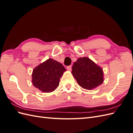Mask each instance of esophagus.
Segmentation results:
<instances>
[{
    "instance_id": "obj_1",
    "label": "esophagus",
    "mask_w": 133,
    "mask_h": 133,
    "mask_svg": "<svg viewBox=\"0 0 133 133\" xmlns=\"http://www.w3.org/2000/svg\"><path fill=\"white\" fill-rule=\"evenodd\" d=\"M71 68H72V66H71V65H69V66H68L66 67V69H67L68 70L70 71V70H71Z\"/></svg>"
}]
</instances>
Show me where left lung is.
Segmentation results:
<instances>
[{
	"mask_svg": "<svg viewBox=\"0 0 133 133\" xmlns=\"http://www.w3.org/2000/svg\"><path fill=\"white\" fill-rule=\"evenodd\" d=\"M71 73L79 85L87 90L93 89L104 81L103 69L87 57L79 58L74 62Z\"/></svg>",
	"mask_w": 133,
	"mask_h": 133,
	"instance_id": "obj_1",
	"label": "left lung"
}]
</instances>
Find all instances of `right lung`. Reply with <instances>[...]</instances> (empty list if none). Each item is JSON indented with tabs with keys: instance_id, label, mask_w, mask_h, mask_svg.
Masks as SVG:
<instances>
[{
	"instance_id": "add662e5",
	"label": "right lung",
	"mask_w": 133,
	"mask_h": 133,
	"mask_svg": "<svg viewBox=\"0 0 133 133\" xmlns=\"http://www.w3.org/2000/svg\"><path fill=\"white\" fill-rule=\"evenodd\" d=\"M65 71L61 63L50 58L34 68L32 83L42 92H52L59 86L60 79Z\"/></svg>"
}]
</instances>
